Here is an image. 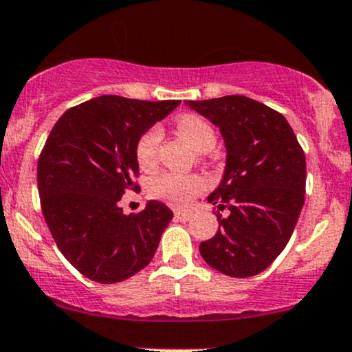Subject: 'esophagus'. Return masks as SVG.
I'll return each mask as SVG.
<instances>
[{"label": "esophagus", "mask_w": 352, "mask_h": 352, "mask_svg": "<svg viewBox=\"0 0 352 352\" xmlns=\"http://www.w3.org/2000/svg\"><path fill=\"white\" fill-rule=\"evenodd\" d=\"M175 218L177 221H183V223H186L191 218V212L189 211H175Z\"/></svg>", "instance_id": "obj_1"}]
</instances>
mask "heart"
Returning <instances> with one entry per match:
<instances>
[{
	"mask_svg": "<svg viewBox=\"0 0 352 352\" xmlns=\"http://www.w3.org/2000/svg\"><path fill=\"white\" fill-rule=\"evenodd\" d=\"M177 131L191 143L192 148L199 153H206L216 144V134L208 121L196 114H184L176 121ZM161 143V129L153 126L138 138L134 155L140 168L149 169L156 164L157 149ZM206 189V181L199 175H175L164 173L156 176L149 184V192L157 199L171 204L175 208L191 206L196 196Z\"/></svg>",
	"mask_w": 352,
	"mask_h": 352,
	"instance_id": "obj_1",
	"label": "heart"
}]
</instances>
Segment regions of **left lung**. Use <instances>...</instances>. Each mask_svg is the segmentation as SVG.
Here are the masks:
<instances>
[{
    "instance_id": "left-lung-1",
    "label": "left lung",
    "mask_w": 352,
    "mask_h": 352,
    "mask_svg": "<svg viewBox=\"0 0 352 352\" xmlns=\"http://www.w3.org/2000/svg\"><path fill=\"white\" fill-rule=\"evenodd\" d=\"M218 126L226 168L209 203L218 216L214 238L199 244L209 266L231 278L259 274L293 234L306 192V156L281 113L251 98L186 101Z\"/></svg>"
}]
</instances>
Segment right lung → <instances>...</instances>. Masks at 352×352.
Masks as SVG:
<instances>
[{
    "mask_svg": "<svg viewBox=\"0 0 352 352\" xmlns=\"http://www.w3.org/2000/svg\"><path fill=\"white\" fill-rule=\"evenodd\" d=\"M179 100L100 96L74 106L51 129L38 161L41 209L54 243L82 276L121 283L149 264L173 211L148 201L138 214L120 208L138 189V138Z\"/></svg>",
    "mask_w": 352,
    "mask_h": 352,
    "instance_id": "right-lung-1",
    "label": "right lung"
}]
</instances>
